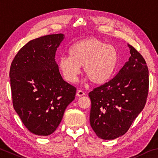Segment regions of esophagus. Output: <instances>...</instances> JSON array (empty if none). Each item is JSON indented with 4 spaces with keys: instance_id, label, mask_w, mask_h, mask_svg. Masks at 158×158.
Returning <instances> with one entry per match:
<instances>
[{
    "instance_id": "34e87169",
    "label": "esophagus",
    "mask_w": 158,
    "mask_h": 158,
    "mask_svg": "<svg viewBox=\"0 0 158 158\" xmlns=\"http://www.w3.org/2000/svg\"><path fill=\"white\" fill-rule=\"evenodd\" d=\"M77 95L78 97H82V96L85 95V93L81 90H79L77 92Z\"/></svg>"
}]
</instances>
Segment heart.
I'll use <instances>...</instances> for the list:
<instances>
[{
	"label": "heart",
	"instance_id": "1",
	"mask_svg": "<svg viewBox=\"0 0 158 158\" xmlns=\"http://www.w3.org/2000/svg\"><path fill=\"white\" fill-rule=\"evenodd\" d=\"M68 54L70 56L61 57L58 64L63 77L71 83L76 81L84 66L85 75L93 84H104L112 78L118 64L117 48L94 37L74 43Z\"/></svg>",
	"mask_w": 158,
	"mask_h": 158
}]
</instances>
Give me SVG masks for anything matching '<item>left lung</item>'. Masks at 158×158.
<instances>
[{
  "label": "left lung",
  "mask_w": 158,
  "mask_h": 158,
  "mask_svg": "<svg viewBox=\"0 0 158 158\" xmlns=\"http://www.w3.org/2000/svg\"><path fill=\"white\" fill-rule=\"evenodd\" d=\"M131 56L114 78L94 88L90 123L99 138L114 139L124 135L147 102L148 69L143 56L131 45Z\"/></svg>",
  "instance_id": "obj_1"
}]
</instances>
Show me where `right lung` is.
<instances>
[{"label":"right lung","mask_w":158,"mask_h":158,"mask_svg":"<svg viewBox=\"0 0 158 158\" xmlns=\"http://www.w3.org/2000/svg\"><path fill=\"white\" fill-rule=\"evenodd\" d=\"M63 34L31 40L14 57L10 70L14 110L31 133L48 136L74 99L76 88L63 79L55 61Z\"/></svg>","instance_id":"1"}]
</instances>
